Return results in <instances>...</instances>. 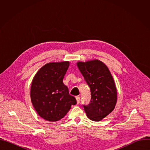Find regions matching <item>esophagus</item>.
I'll use <instances>...</instances> for the list:
<instances>
[{
  "label": "esophagus",
  "instance_id": "34e87169",
  "mask_svg": "<svg viewBox=\"0 0 150 150\" xmlns=\"http://www.w3.org/2000/svg\"><path fill=\"white\" fill-rule=\"evenodd\" d=\"M76 100L77 104H79V103H80V100H81L80 97H78V96H77V97H76Z\"/></svg>",
  "mask_w": 150,
  "mask_h": 150
}]
</instances>
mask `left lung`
Returning <instances> with one entry per match:
<instances>
[{
    "instance_id": "8db88e82",
    "label": "left lung",
    "mask_w": 150,
    "mask_h": 150,
    "mask_svg": "<svg viewBox=\"0 0 150 150\" xmlns=\"http://www.w3.org/2000/svg\"><path fill=\"white\" fill-rule=\"evenodd\" d=\"M77 67L90 87L91 98L83 109L87 117L100 121L114 110L117 102V90L113 78L105 64L94 59L78 62Z\"/></svg>"
}]
</instances>
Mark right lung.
<instances>
[{
	"instance_id": "obj_1",
	"label": "right lung",
	"mask_w": 150,
	"mask_h": 150,
	"mask_svg": "<svg viewBox=\"0 0 150 150\" xmlns=\"http://www.w3.org/2000/svg\"><path fill=\"white\" fill-rule=\"evenodd\" d=\"M69 66L68 61L48 63L36 73L31 85V100L38 115L46 120L62 119L76 104L63 79Z\"/></svg>"
}]
</instances>
